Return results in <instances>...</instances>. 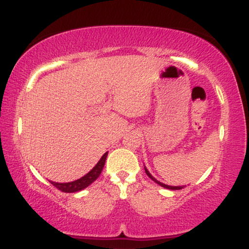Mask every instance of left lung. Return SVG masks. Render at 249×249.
Returning a JSON list of instances; mask_svg holds the SVG:
<instances>
[{"instance_id": "1", "label": "left lung", "mask_w": 249, "mask_h": 249, "mask_svg": "<svg viewBox=\"0 0 249 249\" xmlns=\"http://www.w3.org/2000/svg\"><path fill=\"white\" fill-rule=\"evenodd\" d=\"M144 168H145V173L147 174L148 176V178H151L153 180L154 182H156V184H158L159 186H161V187H164V188H167V190H173V191H176V190H181V188H184L185 186H171V185H166V184H164V182H160L159 181V180H157L156 178H154V177L152 176V174H151L150 172H148V170L146 167L144 166Z\"/></svg>"}]
</instances>
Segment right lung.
<instances>
[{"label": "right lung", "mask_w": 249, "mask_h": 249, "mask_svg": "<svg viewBox=\"0 0 249 249\" xmlns=\"http://www.w3.org/2000/svg\"><path fill=\"white\" fill-rule=\"evenodd\" d=\"M107 152H105L103 154L102 158L99 159V161L95 165V167H93L90 172H88L85 176H83L82 178L75 180V181H70V182L50 181V182L53 185V186L65 193H75V192H78V191L84 190V188H87L89 185L92 184V182L95 181L99 176H101L103 167H104L105 165V160H107Z\"/></svg>", "instance_id": "right-lung-1"}]
</instances>
